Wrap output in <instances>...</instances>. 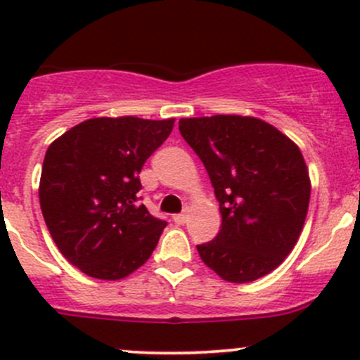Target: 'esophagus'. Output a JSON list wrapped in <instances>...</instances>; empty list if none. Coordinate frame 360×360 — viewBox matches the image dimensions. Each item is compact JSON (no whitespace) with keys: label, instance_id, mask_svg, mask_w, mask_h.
Returning a JSON list of instances; mask_svg holds the SVG:
<instances>
[{"label":"esophagus","instance_id":"34e87169","mask_svg":"<svg viewBox=\"0 0 360 360\" xmlns=\"http://www.w3.org/2000/svg\"><path fill=\"white\" fill-rule=\"evenodd\" d=\"M172 219L176 224H184L186 223V214H174Z\"/></svg>","mask_w":360,"mask_h":360}]
</instances>
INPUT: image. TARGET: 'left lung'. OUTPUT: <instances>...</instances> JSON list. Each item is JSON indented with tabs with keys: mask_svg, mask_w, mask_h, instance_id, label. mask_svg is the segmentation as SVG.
Listing matches in <instances>:
<instances>
[{
	"mask_svg": "<svg viewBox=\"0 0 360 360\" xmlns=\"http://www.w3.org/2000/svg\"><path fill=\"white\" fill-rule=\"evenodd\" d=\"M219 202L221 230L197 245L202 261L228 282L270 274L296 245L310 202L300 148L263 120L216 115L179 120Z\"/></svg>",
	"mask_w": 360,
	"mask_h": 360,
	"instance_id": "1",
	"label": "left lung"
}]
</instances>
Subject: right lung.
<instances>
[{
	"mask_svg": "<svg viewBox=\"0 0 360 360\" xmlns=\"http://www.w3.org/2000/svg\"><path fill=\"white\" fill-rule=\"evenodd\" d=\"M172 127V118H92L46 150L43 217L63 256L89 277H127L157 248L167 221L139 203V172Z\"/></svg>",
	"mask_w": 360,
	"mask_h": 360,
	"instance_id": "obj_1",
	"label": "right lung"
}]
</instances>
